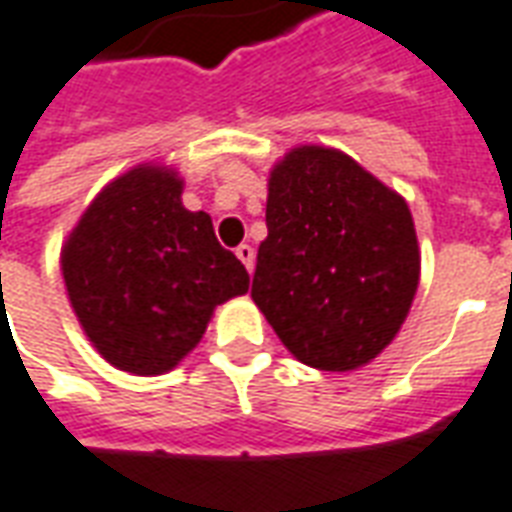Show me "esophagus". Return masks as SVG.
<instances>
[{
    "label": "esophagus",
    "mask_w": 512,
    "mask_h": 512,
    "mask_svg": "<svg viewBox=\"0 0 512 512\" xmlns=\"http://www.w3.org/2000/svg\"><path fill=\"white\" fill-rule=\"evenodd\" d=\"M237 259L242 261V264H245V270L248 272H253V261H256V253H253V248L251 245H245V242H242L240 248H237Z\"/></svg>",
    "instance_id": "esophagus-1"
}]
</instances>
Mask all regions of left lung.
<instances>
[{
    "instance_id": "obj_1",
    "label": "left lung",
    "mask_w": 512,
    "mask_h": 512,
    "mask_svg": "<svg viewBox=\"0 0 512 512\" xmlns=\"http://www.w3.org/2000/svg\"><path fill=\"white\" fill-rule=\"evenodd\" d=\"M417 283L412 212L357 160L297 147L272 169L251 297L300 363H371L401 330Z\"/></svg>"
}]
</instances>
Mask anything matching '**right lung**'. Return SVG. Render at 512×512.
Returning a JSON list of instances; mask_svg holds the SVG:
<instances>
[{
  "label": "right lung",
  "instance_id": "right-lung-1",
  "mask_svg": "<svg viewBox=\"0 0 512 512\" xmlns=\"http://www.w3.org/2000/svg\"><path fill=\"white\" fill-rule=\"evenodd\" d=\"M62 275L89 341L136 376L171 371L220 302L251 286L210 215L182 207V179L163 166H136L100 190L62 248Z\"/></svg>",
  "mask_w": 512,
  "mask_h": 512
}]
</instances>
